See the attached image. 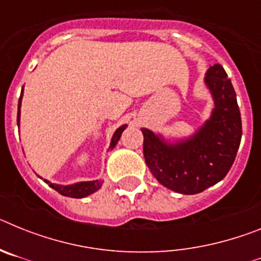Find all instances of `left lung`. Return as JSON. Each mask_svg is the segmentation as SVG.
Here are the masks:
<instances>
[{
	"instance_id": "1",
	"label": "left lung",
	"mask_w": 261,
	"mask_h": 261,
	"mask_svg": "<svg viewBox=\"0 0 261 261\" xmlns=\"http://www.w3.org/2000/svg\"><path fill=\"white\" fill-rule=\"evenodd\" d=\"M204 81L214 108L195 135L171 144L142 128L145 162L150 172L162 186L183 195H196L222 180L241 145V111L225 69L214 64Z\"/></svg>"
}]
</instances>
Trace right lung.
Listing matches in <instances>:
<instances>
[{
	"label": "right lung",
	"mask_w": 261,
	"mask_h": 261,
	"mask_svg": "<svg viewBox=\"0 0 261 261\" xmlns=\"http://www.w3.org/2000/svg\"><path fill=\"white\" fill-rule=\"evenodd\" d=\"M22 96H23V89L22 94H20L19 102H18V116H17V123L19 126V120H20V105H22ZM126 128V125H121L120 128L116 129V132L112 136V140H111L110 149H114L116 146L117 141L121 137V133L124 132V129ZM45 183L53 188L55 191H57L59 193H61L62 196H68V197H74V199H82V197H86V196L91 195V193L96 192V191L102 187L103 181L100 180H93V181H80V183L70 184V186H60V184L50 183V181L45 180Z\"/></svg>",
	"instance_id": "1"
}]
</instances>
